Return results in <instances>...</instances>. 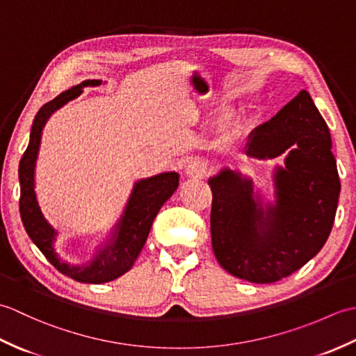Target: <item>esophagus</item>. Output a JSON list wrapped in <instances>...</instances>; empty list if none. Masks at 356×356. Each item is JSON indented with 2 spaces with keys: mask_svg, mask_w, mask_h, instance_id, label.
Wrapping results in <instances>:
<instances>
[{
  "mask_svg": "<svg viewBox=\"0 0 356 356\" xmlns=\"http://www.w3.org/2000/svg\"><path fill=\"white\" fill-rule=\"evenodd\" d=\"M211 172V166L208 162L202 161V159H194V161L188 162L185 166V174L188 177L203 179Z\"/></svg>",
  "mask_w": 356,
  "mask_h": 356,
  "instance_id": "esophagus-1",
  "label": "esophagus"
}]
</instances>
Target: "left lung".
I'll use <instances>...</instances> for the list:
<instances>
[{
	"label": "left lung",
	"mask_w": 356,
	"mask_h": 356,
	"mask_svg": "<svg viewBox=\"0 0 356 356\" xmlns=\"http://www.w3.org/2000/svg\"><path fill=\"white\" fill-rule=\"evenodd\" d=\"M332 140L306 90L248 136L245 154L255 161L283 156L272 170L274 200L254 180L226 166L213 191L211 238L216 259L231 275L274 283L303 268L326 243L341 191Z\"/></svg>",
	"instance_id": "1"
}]
</instances>
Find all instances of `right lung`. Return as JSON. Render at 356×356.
<instances>
[{"label":"right lung","instance_id":"right-lung-1","mask_svg":"<svg viewBox=\"0 0 356 356\" xmlns=\"http://www.w3.org/2000/svg\"><path fill=\"white\" fill-rule=\"evenodd\" d=\"M101 84V79L82 81L81 84L42 105L35 116L29 145L18 170L21 186L19 213L29 237L61 274L90 284L113 282L133 268L148 238L154 217L163 203L177 190L180 177L176 171H166L153 177L136 180L122 214L105 238L95 248L92 259L86 263L72 264L59 255L55 246L59 232L45 218L35 191V168L40 154L42 130L56 110L78 97L86 87H97Z\"/></svg>","mask_w":356,"mask_h":356}]
</instances>
